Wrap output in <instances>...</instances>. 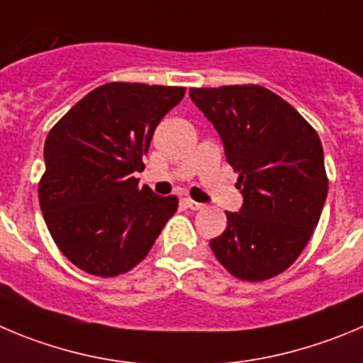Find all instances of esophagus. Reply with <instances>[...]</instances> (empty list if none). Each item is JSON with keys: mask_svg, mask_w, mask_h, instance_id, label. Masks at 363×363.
Masks as SVG:
<instances>
[{"mask_svg": "<svg viewBox=\"0 0 363 363\" xmlns=\"http://www.w3.org/2000/svg\"><path fill=\"white\" fill-rule=\"evenodd\" d=\"M186 206H188L189 209H193V211H201V209H204V204H201V202L197 201H191V199H186Z\"/></svg>", "mask_w": 363, "mask_h": 363, "instance_id": "1", "label": "esophagus"}]
</instances>
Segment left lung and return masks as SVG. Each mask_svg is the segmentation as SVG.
I'll return each mask as SVG.
<instances>
[{
    "label": "left lung",
    "mask_w": 363,
    "mask_h": 363,
    "mask_svg": "<svg viewBox=\"0 0 363 363\" xmlns=\"http://www.w3.org/2000/svg\"><path fill=\"white\" fill-rule=\"evenodd\" d=\"M189 98L215 125L243 206L209 242L223 269L265 281L289 269L319 223L328 175L319 134L289 101L256 84L193 87Z\"/></svg>",
    "instance_id": "left-lung-1"
}]
</instances>
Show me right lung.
<instances>
[{
  "label": "right lung",
  "instance_id": "obj_1",
  "mask_svg": "<svg viewBox=\"0 0 363 363\" xmlns=\"http://www.w3.org/2000/svg\"><path fill=\"white\" fill-rule=\"evenodd\" d=\"M184 87L111 82L74 104L44 143L39 204L53 242L100 277L134 269L177 211L175 195L140 188L155 127Z\"/></svg>",
  "mask_w": 363,
  "mask_h": 363
}]
</instances>
